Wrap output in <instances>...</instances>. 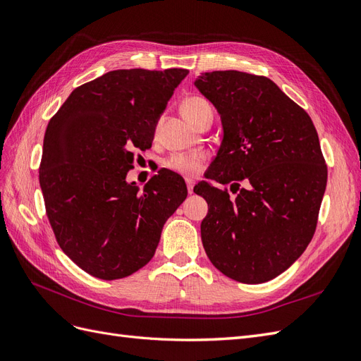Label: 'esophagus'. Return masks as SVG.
Here are the masks:
<instances>
[{
	"label": "esophagus",
	"mask_w": 361,
	"mask_h": 361,
	"mask_svg": "<svg viewBox=\"0 0 361 361\" xmlns=\"http://www.w3.org/2000/svg\"><path fill=\"white\" fill-rule=\"evenodd\" d=\"M185 183H188V190H189V193H193V185H195V183H193L192 180H185Z\"/></svg>",
	"instance_id": "34e87169"
}]
</instances>
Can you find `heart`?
<instances>
[{"mask_svg":"<svg viewBox=\"0 0 361 361\" xmlns=\"http://www.w3.org/2000/svg\"><path fill=\"white\" fill-rule=\"evenodd\" d=\"M181 111L184 114V117L195 126L200 123L205 115L213 114L212 104L208 103V100L200 96H192L185 99L181 104ZM207 160L208 154L204 153V151H197V153H176L165 160V166L173 172L181 173V176L196 177L197 173L202 171Z\"/></svg>","mask_w":361,"mask_h":361,"instance_id":"heart-1","label":"heart"}]
</instances>
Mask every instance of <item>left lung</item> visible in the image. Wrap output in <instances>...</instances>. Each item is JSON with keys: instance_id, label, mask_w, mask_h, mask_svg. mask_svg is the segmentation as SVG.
<instances>
[{"instance_id": "obj_1", "label": "left lung", "mask_w": 361, "mask_h": 361, "mask_svg": "<svg viewBox=\"0 0 361 361\" xmlns=\"http://www.w3.org/2000/svg\"><path fill=\"white\" fill-rule=\"evenodd\" d=\"M196 88L220 114L224 139L193 192L208 204L201 224L207 257L241 283L269 282L289 269L315 234L327 185L309 114L273 80L237 71L202 73Z\"/></svg>"}]
</instances>
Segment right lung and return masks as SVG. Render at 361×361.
<instances>
[{"label": "right lung", "mask_w": 361, "mask_h": 361, "mask_svg": "<svg viewBox=\"0 0 361 361\" xmlns=\"http://www.w3.org/2000/svg\"><path fill=\"white\" fill-rule=\"evenodd\" d=\"M188 73L108 72L75 88L46 127L39 168L46 216L61 250L91 276L115 281L142 269L188 196L184 180L168 169L144 192L126 181Z\"/></svg>", "instance_id": "1"}]
</instances>
